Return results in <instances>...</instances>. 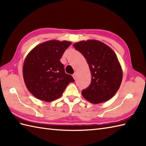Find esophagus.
Returning <instances> with one entry per match:
<instances>
[{
    "label": "esophagus",
    "mask_w": 146,
    "mask_h": 146,
    "mask_svg": "<svg viewBox=\"0 0 146 146\" xmlns=\"http://www.w3.org/2000/svg\"><path fill=\"white\" fill-rule=\"evenodd\" d=\"M77 75H78V74H77V72H75V73L73 74V78L75 79V80H76V78H77Z\"/></svg>",
    "instance_id": "obj_1"
}]
</instances>
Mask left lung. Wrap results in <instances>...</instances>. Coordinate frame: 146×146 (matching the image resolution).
I'll list each match as a JSON object with an SVG mask.
<instances>
[{"instance_id": "8db88e82", "label": "left lung", "mask_w": 146, "mask_h": 146, "mask_svg": "<svg viewBox=\"0 0 146 146\" xmlns=\"http://www.w3.org/2000/svg\"><path fill=\"white\" fill-rule=\"evenodd\" d=\"M73 47L86 60L91 72V83L82 92L92 104L109 100L119 89L123 73L117 55L109 46L100 41L90 39L75 42Z\"/></svg>"}]
</instances>
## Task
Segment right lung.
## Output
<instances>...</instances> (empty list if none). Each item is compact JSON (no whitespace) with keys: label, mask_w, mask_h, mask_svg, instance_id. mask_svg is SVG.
Listing matches in <instances>:
<instances>
[{"label":"right lung","mask_w":146,"mask_h":146,"mask_svg":"<svg viewBox=\"0 0 146 146\" xmlns=\"http://www.w3.org/2000/svg\"><path fill=\"white\" fill-rule=\"evenodd\" d=\"M71 44L67 41L50 40L37 45L24 60V81L34 97L45 102L60 98L73 78L64 71L60 59Z\"/></svg>","instance_id":"1"}]
</instances>
